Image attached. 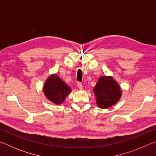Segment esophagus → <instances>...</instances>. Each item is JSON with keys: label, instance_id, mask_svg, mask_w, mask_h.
<instances>
[{"label": "esophagus", "instance_id": "1", "mask_svg": "<svg viewBox=\"0 0 156 156\" xmlns=\"http://www.w3.org/2000/svg\"><path fill=\"white\" fill-rule=\"evenodd\" d=\"M77 86H78V87L80 89H83V84H82L81 83H77Z\"/></svg>", "mask_w": 156, "mask_h": 156}]
</instances>
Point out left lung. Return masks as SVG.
Listing matches in <instances>:
<instances>
[{"mask_svg":"<svg viewBox=\"0 0 156 156\" xmlns=\"http://www.w3.org/2000/svg\"><path fill=\"white\" fill-rule=\"evenodd\" d=\"M98 106L107 109L115 105L121 97V89L116 81L111 76H102L94 89Z\"/></svg>","mask_w":156,"mask_h":156,"instance_id":"left-lung-1","label":"left lung"}]
</instances>
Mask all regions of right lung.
I'll list each match as a JSON object with an SVG mask.
<instances>
[{
	"mask_svg": "<svg viewBox=\"0 0 156 156\" xmlns=\"http://www.w3.org/2000/svg\"><path fill=\"white\" fill-rule=\"evenodd\" d=\"M43 89L45 96L55 104H62L71 92V89L56 74L47 78Z\"/></svg>",
	"mask_w": 156,
	"mask_h": 156,
	"instance_id": "right-lung-1",
	"label": "right lung"
}]
</instances>
